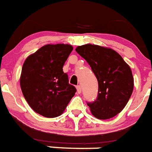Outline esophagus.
<instances>
[{"mask_svg":"<svg viewBox=\"0 0 152 152\" xmlns=\"http://www.w3.org/2000/svg\"><path fill=\"white\" fill-rule=\"evenodd\" d=\"M76 90H77V93L78 94H80L81 91H82V88H81V86L80 85H78V86H76Z\"/></svg>","mask_w":152,"mask_h":152,"instance_id":"1","label":"esophagus"}]
</instances>
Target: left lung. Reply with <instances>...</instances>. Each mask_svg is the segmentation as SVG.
<instances>
[{
	"mask_svg": "<svg viewBox=\"0 0 152 152\" xmlns=\"http://www.w3.org/2000/svg\"><path fill=\"white\" fill-rule=\"evenodd\" d=\"M76 51L86 59L97 79V99L87 104L92 114L100 120L115 117L125 107L133 92L130 66L112 48L86 44Z\"/></svg>",
	"mask_w": 152,
	"mask_h": 152,
	"instance_id": "left-lung-1",
	"label": "left lung"
}]
</instances>
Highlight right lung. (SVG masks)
Listing matches in <instances>:
<instances>
[{
    "mask_svg": "<svg viewBox=\"0 0 152 152\" xmlns=\"http://www.w3.org/2000/svg\"><path fill=\"white\" fill-rule=\"evenodd\" d=\"M73 48L71 45H45L25 59L20 86L26 101L45 117L60 116L76 92L62 67Z\"/></svg>",
    "mask_w": 152,
    "mask_h": 152,
    "instance_id": "1",
    "label": "right lung"
}]
</instances>
